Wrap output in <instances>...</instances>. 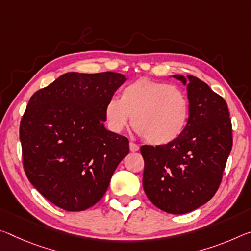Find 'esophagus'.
Returning a JSON list of instances; mask_svg holds the SVG:
<instances>
[{"label":"esophagus","mask_w":251,"mask_h":251,"mask_svg":"<svg viewBox=\"0 0 251 251\" xmlns=\"http://www.w3.org/2000/svg\"><path fill=\"white\" fill-rule=\"evenodd\" d=\"M129 150L132 151V152H137L138 150H140V146H138L137 144H135V143L130 142L129 143Z\"/></svg>","instance_id":"obj_1"}]
</instances>
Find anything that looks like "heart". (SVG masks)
Returning a JSON list of instances; mask_svg holds the SVG:
<instances>
[{
	"mask_svg": "<svg viewBox=\"0 0 251 251\" xmlns=\"http://www.w3.org/2000/svg\"><path fill=\"white\" fill-rule=\"evenodd\" d=\"M133 126L153 145L170 144L180 137L189 118L186 95L168 82L140 78L122 90L121 99L111 98L105 117L113 132Z\"/></svg>",
	"mask_w": 251,
	"mask_h": 251,
	"instance_id": "heart-1",
	"label": "heart"
}]
</instances>
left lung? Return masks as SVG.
Returning <instances> with one entry per match:
<instances>
[{
  "mask_svg": "<svg viewBox=\"0 0 251 251\" xmlns=\"http://www.w3.org/2000/svg\"><path fill=\"white\" fill-rule=\"evenodd\" d=\"M186 86L188 123L166 145H143V188L163 211L183 214L206 203L220 185L232 147V126L225 99L193 75H173Z\"/></svg>",
  "mask_w": 251,
  "mask_h": 251,
  "instance_id": "left-lung-1",
  "label": "left lung"
}]
</instances>
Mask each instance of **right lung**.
<instances>
[{"mask_svg":"<svg viewBox=\"0 0 251 251\" xmlns=\"http://www.w3.org/2000/svg\"><path fill=\"white\" fill-rule=\"evenodd\" d=\"M127 80L118 73H67L30 98L20 123L27 178L67 211L96 204L129 152L125 136L105 127V106Z\"/></svg>","mask_w":251,"mask_h":251,"instance_id":"1","label":"right lung"}]
</instances>
